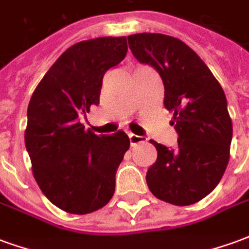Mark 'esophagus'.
I'll return each instance as SVG.
<instances>
[{
	"mask_svg": "<svg viewBox=\"0 0 249 249\" xmlns=\"http://www.w3.org/2000/svg\"><path fill=\"white\" fill-rule=\"evenodd\" d=\"M129 141H130V145L135 146L137 144H141V142H145L146 139L144 136H137L133 135V133H129Z\"/></svg>",
	"mask_w": 249,
	"mask_h": 249,
	"instance_id": "obj_1",
	"label": "esophagus"
}]
</instances>
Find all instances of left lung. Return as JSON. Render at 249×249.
Here are the masks:
<instances>
[{
    "instance_id": "1",
    "label": "left lung",
    "mask_w": 249,
    "mask_h": 249,
    "mask_svg": "<svg viewBox=\"0 0 249 249\" xmlns=\"http://www.w3.org/2000/svg\"><path fill=\"white\" fill-rule=\"evenodd\" d=\"M129 49L153 66L164 84V107L173 112L178 146H156L146 172L151 192L162 201L191 205L213 191L230 161L232 121L224 90L212 71L183 41L160 33L128 37Z\"/></svg>"
}]
</instances>
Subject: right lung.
<instances>
[{"mask_svg":"<svg viewBox=\"0 0 249 249\" xmlns=\"http://www.w3.org/2000/svg\"><path fill=\"white\" fill-rule=\"evenodd\" d=\"M126 37H100L66 49L42 77L28 107L25 146L38 187L56 207L85 214L109 203L129 137L94 135L80 123L98 105L103 77L126 56Z\"/></svg>","mask_w":249,"mask_h":249,"instance_id":"obj_1","label":"right lung"}]
</instances>
